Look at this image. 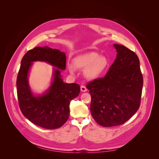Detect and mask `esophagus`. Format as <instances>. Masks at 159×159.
I'll use <instances>...</instances> for the list:
<instances>
[{
  "mask_svg": "<svg viewBox=\"0 0 159 159\" xmlns=\"http://www.w3.org/2000/svg\"><path fill=\"white\" fill-rule=\"evenodd\" d=\"M81 91H83V92H85V91H87V88L84 85H81Z\"/></svg>",
  "mask_w": 159,
  "mask_h": 159,
  "instance_id": "esophagus-1",
  "label": "esophagus"
}]
</instances>
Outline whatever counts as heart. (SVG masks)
Segmentation results:
<instances>
[{
	"label": "heart",
	"mask_w": 159,
	"mask_h": 159,
	"mask_svg": "<svg viewBox=\"0 0 159 159\" xmlns=\"http://www.w3.org/2000/svg\"><path fill=\"white\" fill-rule=\"evenodd\" d=\"M74 65L78 69L85 70V75L89 79H95L102 74L108 66V60L104 56H100L94 52L85 53L74 59ZM71 74L75 73V68L68 65Z\"/></svg>",
	"instance_id": "1"
}]
</instances>
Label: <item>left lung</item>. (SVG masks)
Returning <instances> with one entry per match:
<instances>
[{
	"instance_id": "8db88e82",
	"label": "left lung",
	"mask_w": 159,
	"mask_h": 159,
	"mask_svg": "<svg viewBox=\"0 0 159 159\" xmlns=\"http://www.w3.org/2000/svg\"><path fill=\"white\" fill-rule=\"evenodd\" d=\"M113 46L117 57L107 74L86 85L91 97V115L103 127L122 125L137 111L143 85L135 53L123 45Z\"/></svg>"
}]
</instances>
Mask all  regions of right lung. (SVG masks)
Here are the masks:
<instances>
[{
	"label": "right lung",
	"instance_id": "right-lung-1",
	"mask_svg": "<svg viewBox=\"0 0 159 159\" xmlns=\"http://www.w3.org/2000/svg\"><path fill=\"white\" fill-rule=\"evenodd\" d=\"M43 61L55 66L49 88L40 95L34 94L28 83V75L34 61ZM64 52L48 46L36 47L23 56L17 80V95L22 114L36 125L48 129L61 127L70 115L71 100L78 97L80 86L64 82L61 70H66Z\"/></svg>",
	"mask_w": 159,
	"mask_h": 159
}]
</instances>
